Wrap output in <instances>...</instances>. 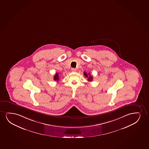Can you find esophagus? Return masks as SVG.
Wrapping results in <instances>:
<instances>
[{"label": "esophagus", "instance_id": "esophagus-1", "mask_svg": "<svg viewBox=\"0 0 149 149\" xmlns=\"http://www.w3.org/2000/svg\"><path fill=\"white\" fill-rule=\"evenodd\" d=\"M71 71L73 72H75L76 71V69L75 68H72Z\"/></svg>", "mask_w": 149, "mask_h": 149}]
</instances>
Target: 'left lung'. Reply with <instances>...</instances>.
<instances>
[{
	"instance_id": "left-lung-1",
	"label": "left lung",
	"mask_w": 149,
	"mask_h": 149,
	"mask_svg": "<svg viewBox=\"0 0 149 149\" xmlns=\"http://www.w3.org/2000/svg\"><path fill=\"white\" fill-rule=\"evenodd\" d=\"M83 74H84V75L86 77L88 78V81H92V80H93V77H92V76H91L90 73H86L85 72H84V73Z\"/></svg>"
}]
</instances>
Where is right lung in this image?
Returning a JSON list of instances; mask_svg holds the SVG:
<instances>
[{
    "mask_svg": "<svg viewBox=\"0 0 149 149\" xmlns=\"http://www.w3.org/2000/svg\"><path fill=\"white\" fill-rule=\"evenodd\" d=\"M59 77H58V73H56V75L54 76V79L55 81H58L59 80Z\"/></svg>",
    "mask_w": 149,
    "mask_h": 149,
    "instance_id": "1",
    "label": "right lung"
}]
</instances>
